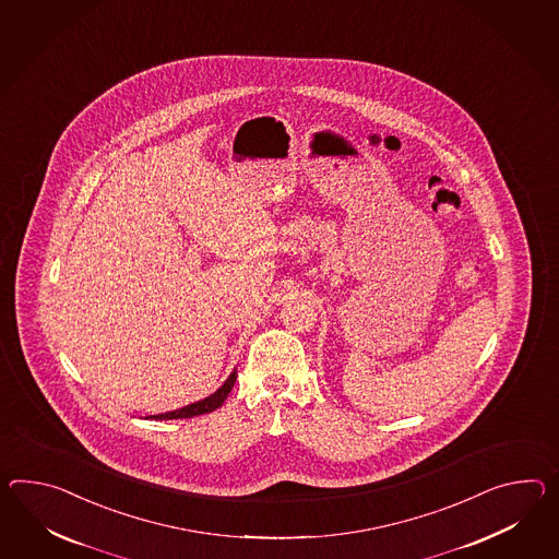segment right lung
I'll list each match as a JSON object with an SVG mask.
<instances>
[{"instance_id": "add662e5", "label": "right lung", "mask_w": 559, "mask_h": 559, "mask_svg": "<svg viewBox=\"0 0 559 559\" xmlns=\"http://www.w3.org/2000/svg\"><path fill=\"white\" fill-rule=\"evenodd\" d=\"M236 378H238V373L234 369L230 376H228V380L224 381L214 394L207 395V397L200 400V402H193L190 406H183V408L174 409V412H165V414H157V416H150V418H155V420H178V418H193V416H202V414H207V412H214V409L219 408L224 404V400L230 394Z\"/></svg>"}]
</instances>
